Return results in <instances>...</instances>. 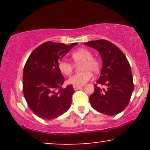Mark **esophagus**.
Listing matches in <instances>:
<instances>
[{
    "label": "esophagus",
    "instance_id": "34e87169",
    "mask_svg": "<svg viewBox=\"0 0 150 150\" xmlns=\"http://www.w3.org/2000/svg\"><path fill=\"white\" fill-rule=\"evenodd\" d=\"M73 88L74 90H78L81 89L82 87L81 86H77V85H73Z\"/></svg>",
    "mask_w": 150,
    "mask_h": 150
}]
</instances>
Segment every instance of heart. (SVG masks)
I'll list each match as a JSON object with an SVG mask.
<instances>
[{"mask_svg":"<svg viewBox=\"0 0 150 150\" xmlns=\"http://www.w3.org/2000/svg\"><path fill=\"white\" fill-rule=\"evenodd\" d=\"M73 60L76 63H81L80 69L82 71L71 76L67 83L71 85L82 86L92 78L91 72H98L100 69V63L97 59L92 57V53L85 48H81L71 54ZM60 71L65 75H69L73 70V65L68 61L61 59L58 63Z\"/></svg>","mask_w":150,"mask_h":150,"instance_id":"1","label":"heart"}]
</instances>
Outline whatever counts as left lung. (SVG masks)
I'll list each match as a JSON object with an SVG mask.
<instances>
[{"instance_id": "1", "label": "left lung", "mask_w": 150, "mask_h": 150, "mask_svg": "<svg viewBox=\"0 0 150 150\" xmlns=\"http://www.w3.org/2000/svg\"><path fill=\"white\" fill-rule=\"evenodd\" d=\"M85 45L98 50L102 60L101 74L89 97L90 104L101 113L117 115L128 106L134 89L128 59L117 46L107 40L90 41ZM97 84L104 85L106 89H101Z\"/></svg>"}]
</instances>
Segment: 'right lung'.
Here are the masks:
<instances>
[{
    "instance_id": "obj_1",
    "label": "right lung",
    "mask_w": 150,
    "mask_h": 150,
    "mask_svg": "<svg viewBox=\"0 0 150 150\" xmlns=\"http://www.w3.org/2000/svg\"><path fill=\"white\" fill-rule=\"evenodd\" d=\"M78 43L66 45L47 42L31 52L23 71V92L26 101L36 115L52 120L65 113L71 103L74 89L62 88L65 79L59 61Z\"/></svg>"
}]
</instances>
